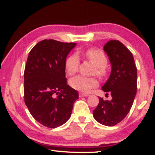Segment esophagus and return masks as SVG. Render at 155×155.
I'll list each match as a JSON object with an SVG mask.
<instances>
[{"label":"esophagus","instance_id":"obj_1","mask_svg":"<svg viewBox=\"0 0 155 155\" xmlns=\"http://www.w3.org/2000/svg\"><path fill=\"white\" fill-rule=\"evenodd\" d=\"M79 96L80 97H87V96H89V94H87V93H84V92H79Z\"/></svg>","mask_w":155,"mask_h":155}]
</instances>
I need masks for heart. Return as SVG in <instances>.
I'll use <instances>...</instances> for the list:
<instances>
[{
    "label": "heart",
    "instance_id": "b5f03b06",
    "mask_svg": "<svg viewBox=\"0 0 155 155\" xmlns=\"http://www.w3.org/2000/svg\"><path fill=\"white\" fill-rule=\"evenodd\" d=\"M82 54L90 60L95 68L93 74L101 78H104L107 75V57L104 51L97 48H91L87 49L84 52L73 53L66 58L65 62V71L69 76H73L79 70L80 65L79 55ZM69 84L73 89L81 92H89L92 89L97 87L99 81L96 77H85L82 76H77L72 78L69 81Z\"/></svg>",
    "mask_w": 155,
    "mask_h": 155
}]
</instances>
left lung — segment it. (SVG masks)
I'll return each instance as SVG.
<instances>
[{
    "label": "left lung",
    "instance_id": "1",
    "mask_svg": "<svg viewBox=\"0 0 155 155\" xmlns=\"http://www.w3.org/2000/svg\"><path fill=\"white\" fill-rule=\"evenodd\" d=\"M111 63L109 79L102 90L111 94V101L99 97V104L93 110V116L99 123L114 126L127 116L132 107L137 90V68L131 51L118 40L105 44Z\"/></svg>",
    "mask_w": 155,
    "mask_h": 155
}]
</instances>
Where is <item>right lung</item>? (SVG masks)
<instances>
[{
	"instance_id": "right-lung-1",
	"label": "right lung",
	"mask_w": 155,
	"mask_h": 155,
	"mask_svg": "<svg viewBox=\"0 0 155 155\" xmlns=\"http://www.w3.org/2000/svg\"><path fill=\"white\" fill-rule=\"evenodd\" d=\"M76 43L53 39L38 42L30 51L24 72V100L30 113L42 125L55 128L68 120L79 98L67 84L65 62Z\"/></svg>"
}]
</instances>
